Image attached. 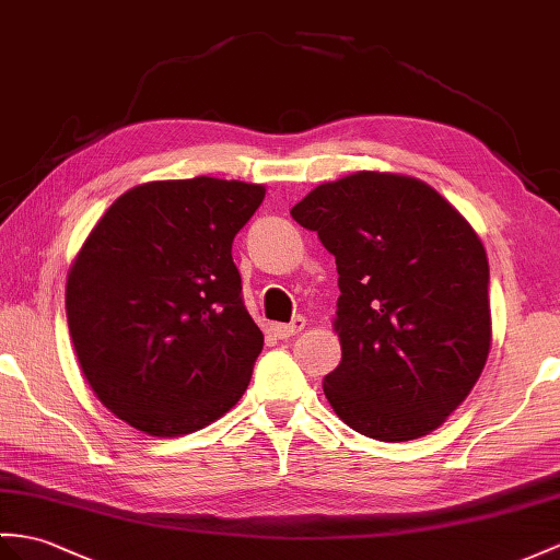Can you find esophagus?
Returning <instances> with one entry per match:
<instances>
[{
  "label": "esophagus",
  "mask_w": 560,
  "mask_h": 560,
  "mask_svg": "<svg viewBox=\"0 0 560 560\" xmlns=\"http://www.w3.org/2000/svg\"><path fill=\"white\" fill-rule=\"evenodd\" d=\"M306 327V318L304 316H296L292 323H276L272 325V332H276L278 337H294L299 335Z\"/></svg>",
  "instance_id": "1"
}]
</instances>
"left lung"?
I'll use <instances>...</instances> for the list:
<instances>
[{"label":"left lung","instance_id":"obj_1","mask_svg":"<svg viewBox=\"0 0 560 560\" xmlns=\"http://www.w3.org/2000/svg\"><path fill=\"white\" fill-rule=\"evenodd\" d=\"M292 218L337 261L342 361L323 380L332 411L380 442L438 430L492 347L482 240L438 189L387 171L313 187Z\"/></svg>","mask_w":560,"mask_h":560}]
</instances>
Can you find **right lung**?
<instances>
[{
  "mask_svg": "<svg viewBox=\"0 0 560 560\" xmlns=\"http://www.w3.org/2000/svg\"><path fill=\"white\" fill-rule=\"evenodd\" d=\"M264 197L266 185L209 175L135 185L68 268L80 371L149 438L211 425L249 385L264 335L242 302L233 240Z\"/></svg>",
  "mask_w": 560,
  "mask_h": 560,
  "instance_id": "obj_1",
  "label": "right lung"
}]
</instances>
